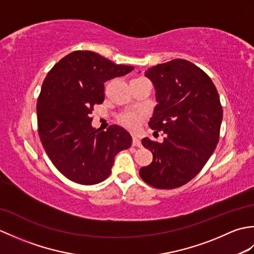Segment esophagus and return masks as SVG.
Wrapping results in <instances>:
<instances>
[{
	"mask_svg": "<svg viewBox=\"0 0 254 254\" xmlns=\"http://www.w3.org/2000/svg\"><path fill=\"white\" fill-rule=\"evenodd\" d=\"M132 145L133 146H137V147H141L142 146V143H141V139H139L137 136H133V141H132Z\"/></svg>",
	"mask_w": 254,
	"mask_h": 254,
	"instance_id": "esophagus-1",
	"label": "esophagus"
}]
</instances>
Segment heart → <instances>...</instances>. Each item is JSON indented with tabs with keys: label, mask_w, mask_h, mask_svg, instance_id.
I'll return each instance as SVG.
<instances>
[{
	"label": "heart",
	"mask_w": 254,
	"mask_h": 254,
	"mask_svg": "<svg viewBox=\"0 0 254 254\" xmlns=\"http://www.w3.org/2000/svg\"><path fill=\"white\" fill-rule=\"evenodd\" d=\"M142 113L137 111H128L120 118V122L130 130H136L142 121Z\"/></svg>",
	"instance_id": "obj_1"
}]
</instances>
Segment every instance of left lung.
I'll list each match as a JSON object with an SVG mask.
<instances>
[{
    "mask_svg": "<svg viewBox=\"0 0 254 254\" xmlns=\"http://www.w3.org/2000/svg\"><path fill=\"white\" fill-rule=\"evenodd\" d=\"M145 76L157 100L148 126L164 132V142L142 139L153 161L139 176L156 189L179 188L202 170L217 146L223 120L219 95L203 69L182 59L150 67Z\"/></svg>",
    "mask_w": 254,
    "mask_h": 254,
    "instance_id": "8db88e82",
    "label": "left lung"
}]
</instances>
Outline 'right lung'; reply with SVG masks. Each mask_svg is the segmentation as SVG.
Returning <instances> with one entry per match:
<instances>
[{"instance_id": "1", "label": "right lung", "mask_w": 254, "mask_h": 254, "mask_svg": "<svg viewBox=\"0 0 254 254\" xmlns=\"http://www.w3.org/2000/svg\"><path fill=\"white\" fill-rule=\"evenodd\" d=\"M132 69L98 53L78 50L47 74L37 101L38 132L52 164L68 180L84 186L104 181L116 155L131 146L127 131L117 124L107 131L96 130L90 115L95 105L104 102V83Z\"/></svg>"}]
</instances>
